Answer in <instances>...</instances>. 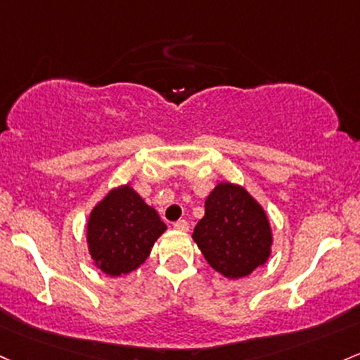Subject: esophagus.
<instances>
[{
	"label": "esophagus",
	"instance_id": "34e87169",
	"mask_svg": "<svg viewBox=\"0 0 360 360\" xmlns=\"http://www.w3.org/2000/svg\"><path fill=\"white\" fill-rule=\"evenodd\" d=\"M174 229H176V231H181V232H186L189 229V224L186 222V220H177V222H174Z\"/></svg>",
	"mask_w": 360,
	"mask_h": 360
}]
</instances>
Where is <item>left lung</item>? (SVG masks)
I'll use <instances>...</instances> for the list:
<instances>
[{"label": "left lung", "mask_w": 360, "mask_h": 360, "mask_svg": "<svg viewBox=\"0 0 360 360\" xmlns=\"http://www.w3.org/2000/svg\"><path fill=\"white\" fill-rule=\"evenodd\" d=\"M193 240L215 271L238 280L268 262L274 234L266 212L240 184L222 181L205 200Z\"/></svg>", "instance_id": "1"}]
</instances>
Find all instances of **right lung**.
Wrapping results in <instances>:
<instances>
[{
    "instance_id": "obj_1",
    "label": "right lung",
    "mask_w": 360,
    "mask_h": 360,
    "mask_svg": "<svg viewBox=\"0 0 360 360\" xmlns=\"http://www.w3.org/2000/svg\"><path fill=\"white\" fill-rule=\"evenodd\" d=\"M167 231L159 213L129 184L112 188L90 212L86 246L94 266L109 276L131 274Z\"/></svg>"
}]
</instances>
